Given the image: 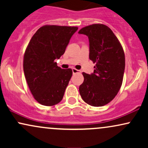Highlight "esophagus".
Returning a JSON list of instances; mask_svg holds the SVG:
<instances>
[{"instance_id": "1", "label": "esophagus", "mask_w": 148, "mask_h": 148, "mask_svg": "<svg viewBox=\"0 0 148 148\" xmlns=\"http://www.w3.org/2000/svg\"><path fill=\"white\" fill-rule=\"evenodd\" d=\"M72 72H73V74H76V73H79L80 72V70H78V69H76L75 68H72Z\"/></svg>"}]
</instances>
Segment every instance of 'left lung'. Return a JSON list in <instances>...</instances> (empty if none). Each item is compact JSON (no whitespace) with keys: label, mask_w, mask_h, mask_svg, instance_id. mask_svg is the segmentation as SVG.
I'll return each mask as SVG.
<instances>
[{"label":"left lung","mask_w":148,"mask_h":148,"mask_svg":"<svg viewBox=\"0 0 148 148\" xmlns=\"http://www.w3.org/2000/svg\"><path fill=\"white\" fill-rule=\"evenodd\" d=\"M89 40V58L95 63L94 72H83L84 83L79 92L86 103L102 106L112 101L120 90L125 67L124 51L111 28L103 24H92L81 28Z\"/></svg>","instance_id":"8db88e82"}]
</instances>
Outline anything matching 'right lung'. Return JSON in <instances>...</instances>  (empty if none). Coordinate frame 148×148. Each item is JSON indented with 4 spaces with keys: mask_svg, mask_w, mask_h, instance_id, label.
<instances>
[{
    "mask_svg": "<svg viewBox=\"0 0 148 148\" xmlns=\"http://www.w3.org/2000/svg\"><path fill=\"white\" fill-rule=\"evenodd\" d=\"M77 27L46 25L37 30L23 57V72L35 100L44 106H53L62 99L72 76L71 69L57 65L56 59L64 54Z\"/></svg>",
    "mask_w": 148,
    "mask_h": 148,
    "instance_id": "add662e5",
    "label": "right lung"
}]
</instances>
